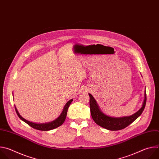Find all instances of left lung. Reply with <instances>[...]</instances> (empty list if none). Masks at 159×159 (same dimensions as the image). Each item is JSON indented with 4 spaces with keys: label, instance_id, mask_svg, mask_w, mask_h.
Wrapping results in <instances>:
<instances>
[{
    "label": "left lung",
    "instance_id": "8db88e82",
    "mask_svg": "<svg viewBox=\"0 0 159 159\" xmlns=\"http://www.w3.org/2000/svg\"><path fill=\"white\" fill-rule=\"evenodd\" d=\"M89 95L90 97L89 103L90 113H91V116L93 120L99 126L112 131L122 129L132 123L136 119H137V118H139L141 115L143 111L144 110L147 101V95L145 92L143 106L139 111L134 113V115L129 116L122 118H112L102 113L99 109V106L93 96L90 94H89Z\"/></svg>",
    "mask_w": 159,
    "mask_h": 159
}]
</instances>
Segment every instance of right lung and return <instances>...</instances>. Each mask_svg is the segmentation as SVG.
<instances>
[{"label":"right lung","instance_id":"1","mask_svg":"<svg viewBox=\"0 0 159 159\" xmlns=\"http://www.w3.org/2000/svg\"><path fill=\"white\" fill-rule=\"evenodd\" d=\"M73 99L70 100L69 101H68V102L65 104L63 110L61 112V114L60 115V116L55 121L51 122V123H44V124H37V123H34L30 121H27L26 120H25V118H22L20 115L19 113L18 112L16 106H15V109H16V112L17 113V116H19V118L22 120L23 121H25V123H26L28 125H30V126H31L32 128L36 129H38V130H41V131H48V130H51L53 129H55L60 126H61L63 122L65 120L66 116V114H67V111H68V108H69V106L70 105L71 102H72Z\"/></svg>","mask_w":159,"mask_h":159}]
</instances>
